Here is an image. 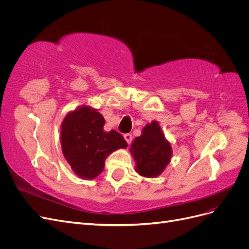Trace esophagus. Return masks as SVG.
<instances>
[{
  "label": "esophagus",
  "instance_id": "obj_1",
  "mask_svg": "<svg viewBox=\"0 0 249 249\" xmlns=\"http://www.w3.org/2000/svg\"><path fill=\"white\" fill-rule=\"evenodd\" d=\"M124 139H125V141L127 142V144H130V143L132 142V139H133V137H132V134H130V133H126V134H124Z\"/></svg>",
  "mask_w": 249,
  "mask_h": 249
}]
</instances>
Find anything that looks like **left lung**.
I'll use <instances>...</instances> for the list:
<instances>
[{
	"label": "left lung",
	"mask_w": 249,
	"mask_h": 249,
	"mask_svg": "<svg viewBox=\"0 0 249 249\" xmlns=\"http://www.w3.org/2000/svg\"><path fill=\"white\" fill-rule=\"evenodd\" d=\"M130 150L136 161V171L142 177H158L170 162V143L165 139L157 122L144 126L141 136L133 141Z\"/></svg>",
	"instance_id": "obj_1"
}]
</instances>
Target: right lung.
I'll return each mask as SVG.
<instances>
[{"mask_svg": "<svg viewBox=\"0 0 249 249\" xmlns=\"http://www.w3.org/2000/svg\"><path fill=\"white\" fill-rule=\"evenodd\" d=\"M105 119L90 107L69 113L61 127V146L66 161L80 178L91 179L104 170L106 158L127 143L115 130L104 131Z\"/></svg>", "mask_w": 249, "mask_h": 249, "instance_id": "1", "label": "right lung"}]
</instances>
